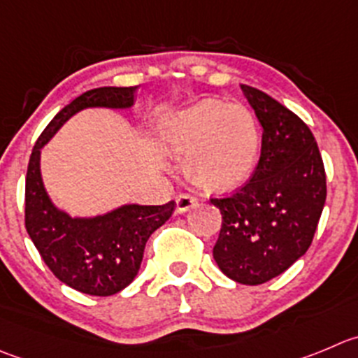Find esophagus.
Masks as SVG:
<instances>
[{"label": "esophagus", "instance_id": "1", "mask_svg": "<svg viewBox=\"0 0 358 358\" xmlns=\"http://www.w3.org/2000/svg\"><path fill=\"white\" fill-rule=\"evenodd\" d=\"M195 203H196V199L193 195H189V193H179L176 199V213L179 214L186 213V210L192 209Z\"/></svg>", "mask_w": 358, "mask_h": 358}]
</instances>
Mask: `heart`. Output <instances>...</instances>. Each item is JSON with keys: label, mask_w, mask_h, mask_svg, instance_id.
Returning <instances> with one entry per match:
<instances>
[{"label": "heart", "mask_w": 358, "mask_h": 358, "mask_svg": "<svg viewBox=\"0 0 358 358\" xmlns=\"http://www.w3.org/2000/svg\"><path fill=\"white\" fill-rule=\"evenodd\" d=\"M163 141L172 155L192 156L188 176L199 188L227 192L250 177L260 131L246 107L209 100L170 117Z\"/></svg>", "instance_id": "b5f03b06"}]
</instances>
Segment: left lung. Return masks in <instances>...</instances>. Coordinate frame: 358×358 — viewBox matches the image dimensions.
Wrapping results in <instances>:
<instances>
[{
    "label": "left lung",
    "mask_w": 358,
    "mask_h": 358,
    "mask_svg": "<svg viewBox=\"0 0 358 358\" xmlns=\"http://www.w3.org/2000/svg\"><path fill=\"white\" fill-rule=\"evenodd\" d=\"M264 134L251 179L228 196H210L221 213L214 260L224 275L262 285L287 271L311 246L327 199L315 137L297 114L243 84Z\"/></svg>",
    "instance_id": "left-lung-1"
}]
</instances>
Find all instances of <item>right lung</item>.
<instances>
[{"label": "right lung", "mask_w": 358, "mask_h": 358, "mask_svg": "<svg viewBox=\"0 0 358 358\" xmlns=\"http://www.w3.org/2000/svg\"><path fill=\"white\" fill-rule=\"evenodd\" d=\"M137 87H96L61 108L36 141L26 173L24 224L40 257L61 283L96 297L117 294L134 281L145 243L172 216L176 202L124 206L93 220H73L57 210L43 189L40 149L75 112L130 107Z\"/></svg>", "instance_id": "right-lung-1"}]
</instances>
